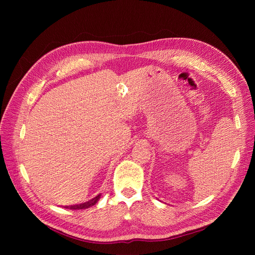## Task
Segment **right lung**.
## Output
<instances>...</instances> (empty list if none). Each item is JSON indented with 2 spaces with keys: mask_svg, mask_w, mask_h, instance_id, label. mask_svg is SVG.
Wrapping results in <instances>:
<instances>
[{
  "mask_svg": "<svg viewBox=\"0 0 255 255\" xmlns=\"http://www.w3.org/2000/svg\"><path fill=\"white\" fill-rule=\"evenodd\" d=\"M100 197H101V195H98L94 199L89 200L88 202H85V203H82V204H76V205H71V206H66V207L67 208H70V210H83V208H88V207H90L92 205H95L99 201Z\"/></svg>",
  "mask_w": 255,
  "mask_h": 255,
  "instance_id": "right-lung-1",
  "label": "right lung"
}]
</instances>
